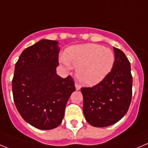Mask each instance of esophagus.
<instances>
[{
    "instance_id": "1",
    "label": "esophagus",
    "mask_w": 148,
    "mask_h": 148,
    "mask_svg": "<svg viewBox=\"0 0 148 148\" xmlns=\"http://www.w3.org/2000/svg\"><path fill=\"white\" fill-rule=\"evenodd\" d=\"M74 86H75V88H76V90H79V89H80V86H79V85H78V84H77V83H75V85H74Z\"/></svg>"
}]
</instances>
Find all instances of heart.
<instances>
[{"mask_svg": "<svg viewBox=\"0 0 148 148\" xmlns=\"http://www.w3.org/2000/svg\"><path fill=\"white\" fill-rule=\"evenodd\" d=\"M60 61L69 69L77 67L76 77L80 83L94 86L102 82L111 71L115 56L110 49L88 43L70 46Z\"/></svg>", "mask_w": 148, "mask_h": 148, "instance_id": "b5f03b06", "label": "heart"}]
</instances>
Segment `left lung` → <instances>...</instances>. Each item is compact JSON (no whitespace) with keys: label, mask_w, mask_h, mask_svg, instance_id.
Here are the masks:
<instances>
[{"label":"left lung","mask_w":148,"mask_h":148,"mask_svg":"<svg viewBox=\"0 0 148 148\" xmlns=\"http://www.w3.org/2000/svg\"><path fill=\"white\" fill-rule=\"evenodd\" d=\"M115 62L108 75L92 88H82L83 113L90 125L108 127L125 115L132 97L130 63L120 49L114 47Z\"/></svg>","instance_id":"left-lung-1"}]
</instances>
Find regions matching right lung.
Instances as JSON below:
<instances>
[{
	"label": "right lung",
	"instance_id": "right-lung-1",
	"mask_svg": "<svg viewBox=\"0 0 148 148\" xmlns=\"http://www.w3.org/2000/svg\"><path fill=\"white\" fill-rule=\"evenodd\" d=\"M59 42L42 39L26 48L14 66V102L22 118L40 130L58 127L66 104L75 90L70 76L57 74Z\"/></svg>",
	"mask_w": 148,
	"mask_h": 148
}]
</instances>
